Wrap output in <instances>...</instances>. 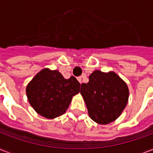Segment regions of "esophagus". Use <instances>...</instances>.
I'll return each mask as SVG.
<instances>
[{
	"label": "esophagus",
	"mask_w": 153,
	"mask_h": 153,
	"mask_svg": "<svg viewBox=\"0 0 153 153\" xmlns=\"http://www.w3.org/2000/svg\"><path fill=\"white\" fill-rule=\"evenodd\" d=\"M82 77H79V78H78V81H79V82H80V84L82 83Z\"/></svg>",
	"instance_id": "obj_1"
}]
</instances>
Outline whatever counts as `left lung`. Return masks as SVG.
Masks as SVG:
<instances>
[{
  "mask_svg": "<svg viewBox=\"0 0 153 153\" xmlns=\"http://www.w3.org/2000/svg\"><path fill=\"white\" fill-rule=\"evenodd\" d=\"M89 116L100 125L118 118L128 103L129 91L126 82L114 71L96 70L89 76L80 91Z\"/></svg>",
  "mask_w": 153,
  "mask_h": 153,
  "instance_id": "left-lung-1",
  "label": "left lung"
}]
</instances>
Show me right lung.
Returning a JSON list of instances; mask_svg holds the SVG:
<instances>
[{
    "label": "right lung",
    "mask_w": 153,
    "mask_h": 153,
    "mask_svg": "<svg viewBox=\"0 0 153 153\" xmlns=\"http://www.w3.org/2000/svg\"><path fill=\"white\" fill-rule=\"evenodd\" d=\"M79 89L80 83L74 76L64 79L57 70L44 68L28 82L26 94L37 114L54 119L66 113Z\"/></svg>",
    "instance_id": "right-lung-1"
}]
</instances>
